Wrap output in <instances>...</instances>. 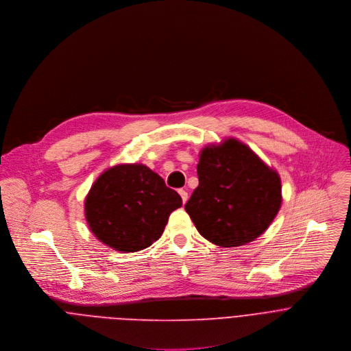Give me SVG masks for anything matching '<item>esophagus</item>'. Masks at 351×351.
<instances>
[{"instance_id":"obj_1","label":"esophagus","mask_w":351,"mask_h":351,"mask_svg":"<svg viewBox=\"0 0 351 351\" xmlns=\"http://www.w3.org/2000/svg\"><path fill=\"white\" fill-rule=\"evenodd\" d=\"M178 193H180V196H181V199H182V203H186V200H188V192L184 191V189H180Z\"/></svg>"}]
</instances>
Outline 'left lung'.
<instances>
[{"label": "left lung", "mask_w": 351, "mask_h": 351, "mask_svg": "<svg viewBox=\"0 0 351 351\" xmlns=\"http://www.w3.org/2000/svg\"><path fill=\"white\" fill-rule=\"evenodd\" d=\"M197 177L185 210L199 234L217 246L254 241L281 208L278 171L237 138L206 145L199 154Z\"/></svg>", "instance_id": "1"}]
</instances>
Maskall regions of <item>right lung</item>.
<instances>
[{
	"label": "right lung",
	"mask_w": 351,
	"mask_h": 351,
	"mask_svg": "<svg viewBox=\"0 0 351 351\" xmlns=\"http://www.w3.org/2000/svg\"><path fill=\"white\" fill-rule=\"evenodd\" d=\"M181 206V196L148 166L124 163L95 180L84 199V216L99 242L132 253L158 241Z\"/></svg>",
	"instance_id": "add662e5"
}]
</instances>
